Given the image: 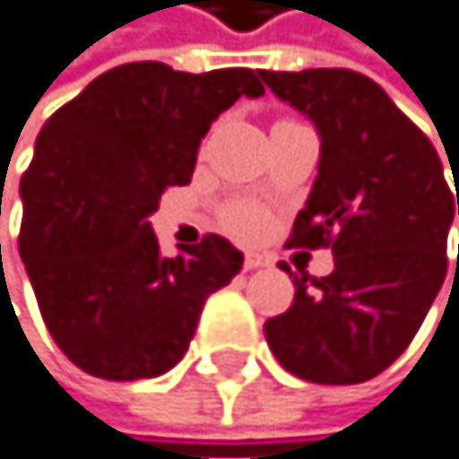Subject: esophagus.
<instances>
[{"instance_id":"esophagus-1","label":"esophagus","mask_w":459,"mask_h":459,"mask_svg":"<svg viewBox=\"0 0 459 459\" xmlns=\"http://www.w3.org/2000/svg\"><path fill=\"white\" fill-rule=\"evenodd\" d=\"M260 266H266V257H260V255H246V260H243V269H246V272H255V269H260Z\"/></svg>"}]
</instances>
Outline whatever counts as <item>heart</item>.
Wrapping results in <instances>:
<instances>
[{
	"mask_svg": "<svg viewBox=\"0 0 459 459\" xmlns=\"http://www.w3.org/2000/svg\"><path fill=\"white\" fill-rule=\"evenodd\" d=\"M222 225L231 234L252 237L264 228V211L252 202H231V204H225V211H222Z\"/></svg>",
	"mask_w": 459,
	"mask_h": 459,
	"instance_id": "obj_1",
	"label": "heart"
}]
</instances>
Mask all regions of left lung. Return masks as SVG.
I'll list each match as a JSON object with an SVG mask.
<instances>
[{
  "instance_id": "left-lung-1",
  "label": "left lung",
  "mask_w": 459,
  "mask_h": 459,
  "mask_svg": "<svg viewBox=\"0 0 459 459\" xmlns=\"http://www.w3.org/2000/svg\"><path fill=\"white\" fill-rule=\"evenodd\" d=\"M260 78L322 140L287 246L333 252L331 275L292 278L296 299L266 319V342L301 381L363 384L407 349L434 305L459 190L455 199L434 143L372 78L354 69H260Z\"/></svg>"
}]
</instances>
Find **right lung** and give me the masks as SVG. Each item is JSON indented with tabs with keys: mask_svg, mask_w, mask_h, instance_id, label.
Returning <instances> with one entry per match:
<instances>
[{
	"mask_svg": "<svg viewBox=\"0 0 459 459\" xmlns=\"http://www.w3.org/2000/svg\"><path fill=\"white\" fill-rule=\"evenodd\" d=\"M239 96H264L252 69L195 75L137 61L46 119L20 181V257L52 340L87 375L169 372L207 296L243 269L220 234L160 257L149 222L163 190L190 184L202 137Z\"/></svg>",
	"mask_w": 459,
	"mask_h": 459,
	"instance_id": "add662e5",
	"label": "right lung"
}]
</instances>
